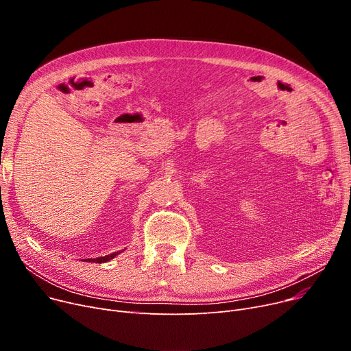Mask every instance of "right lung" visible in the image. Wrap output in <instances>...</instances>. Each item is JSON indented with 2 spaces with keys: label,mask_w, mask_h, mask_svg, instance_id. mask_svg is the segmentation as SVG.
Segmentation results:
<instances>
[{
  "label": "right lung",
  "mask_w": 351,
  "mask_h": 351,
  "mask_svg": "<svg viewBox=\"0 0 351 351\" xmlns=\"http://www.w3.org/2000/svg\"><path fill=\"white\" fill-rule=\"evenodd\" d=\"M121 252H115V253H110V254H106V256H102V257H95V259H88V262H92V263H105L110 259H114V257L117 254H119Z\"/></svg>",
  "instance_id": "add662e5"
}]
</instances>
